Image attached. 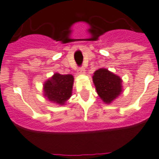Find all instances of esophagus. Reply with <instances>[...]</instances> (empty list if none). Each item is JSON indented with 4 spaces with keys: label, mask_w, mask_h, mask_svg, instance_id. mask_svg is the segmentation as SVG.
Segmentation results:
<instances>
[{
    "label": "esophagus",
    "mask_w": 159,
    "mask_h": 159,
    "mask_svg": "<svg viewBox=\"0 0 159 159\" xmlns=\"http://www.w3.org/2000/svg\"><path fill=\"white\" fill-rule=\"evenodd\" d=\"M85 73H86V70H85V68H84L83 67L78 68V70H77V74H79V75H84Z\"/></svg>",
    "instance_id": "1"
}]
</instances>
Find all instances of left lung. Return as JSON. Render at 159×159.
<instances>
[{"instance_id":"1","label":"left lung","mask_w":159,"mask_h":159,"mask_svg":"<svg viewBox=\"0 0 159 159\" xmlns=\"http://www.w3.org/2000/svg\"><path fill=\"white\" fill-rule=\"evenodd\" d=\"M98 95L107 104H111L122 94V80L106 68H99L92 76Z\"/></svg>"}]
</instances>
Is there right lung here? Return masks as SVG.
<instances>
[{
    "label": "right lung",
    "mask_w": 159,
    "mask_h": 159,
    "mask_svg": "<svg viewBox=\"0 0 159 159\" xmlns=\"http://www.w3.org/2000/svg\"><path fill=\"white\" fill-rule=\"evenodd\" d=\"M74 77L71 74L55 73L43 84V95L49 101L58 105H64L72 96Z\"/></svg>",
    "instance_id": "add662e5"
}]
</instances>
